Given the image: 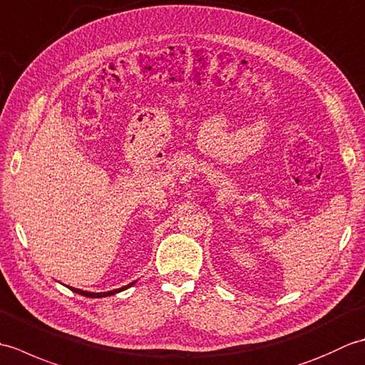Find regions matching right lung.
Here are the masks:
<instances>
[{
    "instance_id": "obj_1",
    "label": "right lung",
    "mask_w": 365,
    "mask_h": 365,
    "mask_svg": "<svg viewBox=\"0 0 365 365\" xmlns=\"http://www.w3.org/2000/svg\"><path fill=\"white\" fill-rule=\"evenodd\" d=\"M133 284H135V282H131V284H128V285H125V287H122V289H119V290H111V292H103V293H91V292H84V290L73 289V287H68V289H71V290L75 292V293L83 294V297H88V298H103V297H110V294H114V293H118V292L125 290V289H128V287H131Z\"/></svg>"
}]
</instances>
